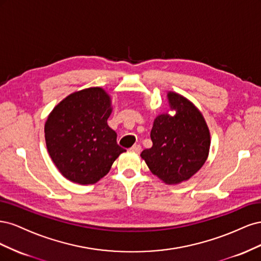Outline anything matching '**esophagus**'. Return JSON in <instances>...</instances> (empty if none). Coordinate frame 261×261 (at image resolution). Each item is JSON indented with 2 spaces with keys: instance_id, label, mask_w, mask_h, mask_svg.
<instances>
[{
  "instance_id": "1",
  "label": "esophagus",
  "mask_w": 261,
  "mask_h": 261,
  "mask_svg": "<svg viewBox=\"0 0 261 261\" xmlns=\"http://www.w3.org/2000/svg\"><path fill=\"white\" fill-rule=\"evenodd\" d=\"M130 150H132V151H134V152L139 153V152L141 151V146H140V145H134V146L130 148Z\"/></svg>"
}]
</instances>
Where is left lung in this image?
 <instances>
[{
  "label": "left lung",
  "instance_id": "1",
  "mask_svg": "<svg viewBox=\"0 0 261 261\" xmlns=\"http://www.w3.org/2000/svg\"><path fill=\"white\" fill-rule=\"evenodd\" d=\"M171 110L154 118L150 137L152 147L140 153L154 175L165 184H179L191 178L206 162L210 133L201 112L176 92H168Z\"/></svg>",
  "mask_w": 261,
  "mask_h": 261
}]
</instances>
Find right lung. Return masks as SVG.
Here are the masks:
<instances>
[{"label": "right lung", "instance_id": "1", "mask_svg": "<svg viewBox=\"0 0 261 261\" xmlns=\"http://www.w3.org/2000/svg\"><path fill=\"white\" fill-rule=\"evenodd\" d=\"M111 112V98L100 87L70 93L52 110L44 125L45 144L63 176L94 184L126 151L108 125Z\"/></svg>", "mask_w": 261, "mask_h": 261}]
</instances>
